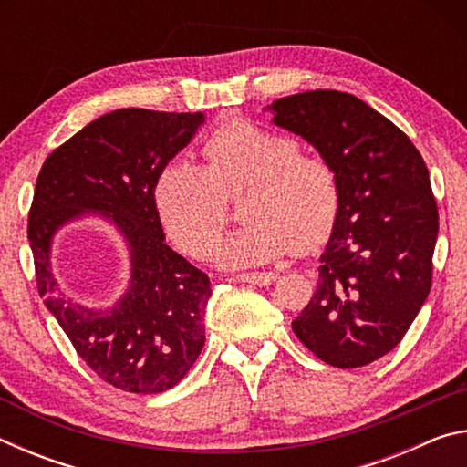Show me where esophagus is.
<instances>
[{
	"mask_svg": "<svg viewBox=\"0 0 467 467\" xmlns=\"http://www.w3.org/2000/svg\"><path fill=\"white\" fill-rule=\"evenodd\" d=\"M236 280H241L244 284H253V286H270L272 282L278 280V274L275 272H247V274H239Z\"/></svg>",
	"mask_w": 467,
	"mask_h": 467,
	"instance_id": "34e87169",
	"label": "esophagus"
}]
</instances>
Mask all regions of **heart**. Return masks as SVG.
Masks as SVG:
<instances>
[{
    "label": "heart",
    "mask_w": 467,
    "mask_h": 467,
    "mask_svg": "<svg viewBox=\"0 0 467 467\" xmlns=\"http://www.w3.org/2000/svg\"><path fill=\"white\" fill-rule=\"evenodd\" d=\"M203 167L172 158L154 183V203L181 249L208 257L241 200L244 224L216 247L224 267L274 262L329 239L339 214L337 172L326 158L300 152L298 140L247 119H233L203 141Z\"/></svg>",
    "instance_id": "1"
}]
</instances>
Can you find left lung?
Returning a JSON list of instances; mask_svg holds the SVG:
<instances>
[{
	"mask_svg": "<svg viewBox=\"0 0 467 467\" xmlns=\"http://www.w3.org/2000/svg\"><path fill=\"white\" fill-rule=\"evenodd\" d=\"M267 109L339 181L317 290L292 331L331 367L370 365L401 342L431 292L439 210L429 169L398 125L348 92H300Z\"/></svg>",
	"mask_w": 467,
	"mask_h": 467,
	"instance_id": "obj_1",
	"label": "left lung"
}]
</instances>
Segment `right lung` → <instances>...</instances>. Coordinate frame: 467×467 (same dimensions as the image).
Instances as JSON below:
<instances>
[{
  "label": "right lung",
  "mask_w": 467,
  "mask_h": 467,
  "mask_svg": "<svg viewBox=\"0 0 467 467\" xmlns=\"http://www.w3.org/2000/svg\"><path fill=\"white\" fill-rule=\"evenodd\" d=\"M202 123L203 113L113 110L55 148L38 172L28 212L38 295L78 357L121 391L171 389L205 342L210 278L164 243L154 203L158 172ZM88 211L118 228L132 264L130 286L110 310L61 296L50 265L54 233Z\"/></svg>",
  "instance_id": "1"
}]
</instances>
